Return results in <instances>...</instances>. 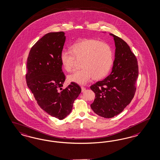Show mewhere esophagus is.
Returning <instances> with one entry per match:
<instances>
[{
	"label": "esophagus",
	"mask_w": 160,
	"mask_h": 160,
	"mask_svg": "<svg viewBox=\"0 0 160 160\" xmlns=\"http://www.w3.org/2000/svg\"><path fill=\"white\" fill-rule=\"evenodd\" d=\"M81 88H82V92H84L85 91V90H86V88L84 87H83V86H82Z\"/></svg>",
	"instance_id": "1"
}]
</instances>
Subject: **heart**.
Masks as SVG:
<instances>
[{
	"mask_svg": "<svg viewBox=\"0 0 160 160\" xmlns=\"http://www.w3.org/2000/svg\"><path fill=\"white\" fill-rule=\"evenodd\" d=\"M60 60L67 72H72L76 61L80 60L81 68L69 75L68 80L85 84L93 77L99 80L109 73L114 62V54L109 44L97 39H82L72 45L70 51L62 50Z\"/></svg>",
	"mask_w": 160,
	"mask_h": 160,
	"instance_id": "1",
	"label": "heart"
}]
</instances>
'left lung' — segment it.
Instances as JSON below:
<instances>
[{"mask_svg":"<svg viewBox=\"0 0 160 160\" xmlns=\"http://www.w3.org/2000/svg\"><path fill=\"white\" fill-rule=\"evenodd\" d=\"M110 35L113 37L116 47L112 71L104 80L90 86L96 94L91 108L105 118L118 115L131 103L139 74L137 58L129 45L115 35Z\"/></svg>","mask_w":160,"mask_h":160,"instance_id":"obj_1","label":"left lung"}]
</instances>
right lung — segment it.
<instances>
[{"label":"right lung","mask_w":160,"mask_h":160,"mask_svg":"<svg viewBox=\"0 0 160 160\" xmlns=\"http://www.w3.org/2000/svg\"><path fill=\"white\" fill-rule=\"evenodd\" d=\"M64 32L47 33L33 45L27 59V84L38 105L61 120L72 110L81 88L72 82L63 89L66 76L60 57L65 43Z\"/></svg>","instance_id":"right-lung-1"}]
</instances>
